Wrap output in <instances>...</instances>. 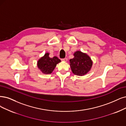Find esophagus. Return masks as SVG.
Here are the masks:
<instances>
[{
  "label": "esophagus",
  "mask_w": 126,
  "mask_h": 126,
  "mask_svg": "<svg viewBox=\"0 0 126 126\" xmlns=\"http://www.w3.org/2000/svg\"><path fill=\"white\" fill-rule=\"evenodd\" d=\"M62 61H64V62H67V58L63 59H62Z\"/></svg>",
  "instance_id": "obj_1"
}]
</instances>
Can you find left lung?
I'll use <instances>...</instances> for the list:
<instances>
[{
	"label": "left lung",
	"instance_id": "1",
	"mask_svg": "<svg viewBox=\"0 0 126 126\" xmlns=\"http://www.w3.org/2000/svg\"><path fill=\"white\" fill-rule=\"evenodd\" d=\"M74 58L69 60V65L74 74L77 76H84L89 72L93 62L87 53L77 51L74 53Z\"/></svg>",
	"mask_w": 126,
	"mask_h": 126
}]
</instances>
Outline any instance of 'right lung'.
<instances>
[{
  "instance_id": "add662e5",
  "label": "right lung",
  "mask_w": 126,
  "mask_h": 126,
  "mask_svg": "<svg viewBox=\"0 0 126 126\" xmlns=\"http://www.w3.org/2000/svg\"><path fill=\"white\" fill-rule=\"evenodd\" d=\"M49 53L47 52L37 61V66L40 71L45 74L52 73L57 65L61 60L57 57H49Z\"/></svg>"
}]
</instances>
